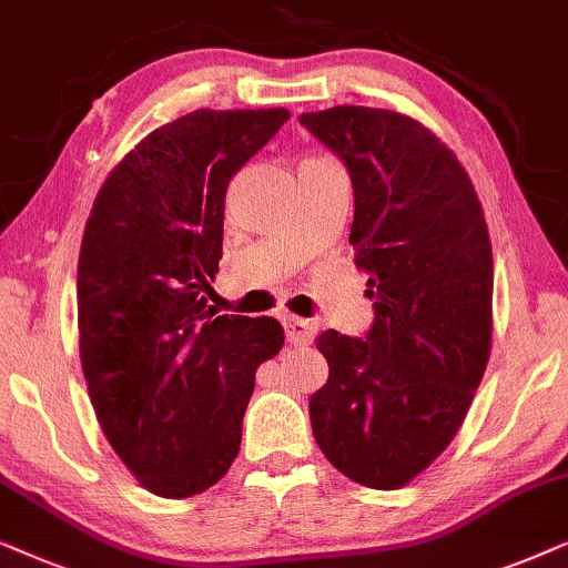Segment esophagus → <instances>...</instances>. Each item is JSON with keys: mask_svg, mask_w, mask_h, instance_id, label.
Instances as JSON below:
<instances>
[{"mask_svg": "<svg viewBox=\"0 0 568 568\" xmlns=\"http://www.w3.org/2000/svg\"><path fill=\"white\" fill-rule=\"evenodd\" d=\"M285 327V337H288L291 345H308L314 339V327L308 320H298V316H285L283 320Z\"/></svg>", "mask_w": 568, "mask_h": 568, "instance_id": "34e87169", "label": "esophagus"}]
</instances>
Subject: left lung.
<instances>
[{
    "label": "left lung",
    "mask_w": 568,
    "mask_h": 568,
    "mask_svg": "<svg viewBox=\"0 0 568 568\" xmlns=\"http://www.w3.org/2000/svg\"><path fill=\"white\" fill-rule=\"evenodd\" d=\"M298 121L351 173V244L374 301L366 337H316L329 379L308 399L312 430L339 473L392 490L447 449L486 372L488 225L457 155L415 119L335 105Z\"/></svg>",
    "instance_id": "obj_1"
}]
</instances>
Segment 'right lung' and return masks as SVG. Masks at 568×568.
<instances>
[{"label":"right lung","instance_id":"right-lung-1","mask_svg":"<svg viewBox=\"0 0 568 568\" xmlns=\"http://www.w3.org/2000/svg\"><path fill=\"white\" fill-rule=\"evenodd\" d=\"M285 109L186 113L138 142L90 210L78 262L80 358L121 463L163 498L229 473L260 363L283 347L272 316L213 312L225 189Z\"/></svg>","mask_w":568,"mask_h":568}]
</instances>
